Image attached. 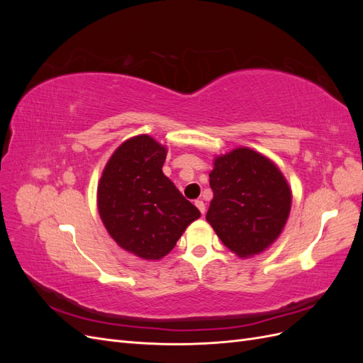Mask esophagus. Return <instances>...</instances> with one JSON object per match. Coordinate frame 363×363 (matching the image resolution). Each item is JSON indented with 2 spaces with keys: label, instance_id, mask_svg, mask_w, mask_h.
Listing matches in <instances>:
<instances>
[{
  "label": "esophagus",
  "instance_id": "obj_1",
  "mask_svg": "<svg viewBox=\"0 0 363 363\" xmlns=\"http://www.w3.org/2000/svg\"><path fill=\"white\" fill-rule=\"evenodd\" d=\"M195 206L199 207V211H200L203 215L206 213V204H204V201H201V200H196V201H195Z\"/></svg>",
  "mask_w": 363,
  "mask_h": 363
}]
</instances>
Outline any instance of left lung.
Returning a JSON list of instances; mask_svg holds the SVG:
<instances>
[{
  "instance_id": "1",
  "label": "left lung",
  "mask_w": 363,
  "mask_h": 363,
  "mask_svg": "<svg viewBox=\"0 0 363 363\" xmlns=\"http://www.w3.org/2000/svg\"><path fill=\"white\" fill-rule=\"evenodd\" d=\"M213 200L206 219L239 257L259 255L279 238L291 211V189L280 169L250 148L215 160Z\"/></svg>"
}]
</instances>
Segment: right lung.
Here are the masks:
<instances>
[{
    "label": "right lung",
    "mask_w": 363,
    "mask_h": 363,
    "mask_svg": "<svg viewBox=\"0 0 363 363\" xmlns=\"http://www.w3.org/2000/svg\"><path fill=\"white\" fill-rule=\"evenodd\" d=\"M167 148L147 136L118 147L98 186V211L119 247L157 260L177 244L200 211L162 172Z\"/></svg>",
    "instance_id": "obj_1"
}]
</instances>
